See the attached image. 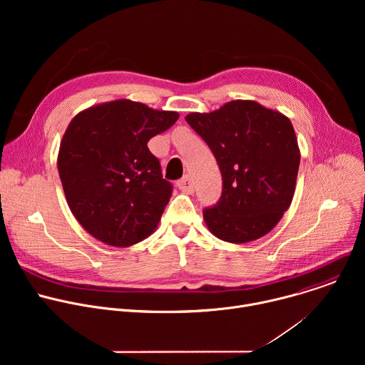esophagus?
Segmentation results:
<instances>
[{
    "mask_svg": "<svg viewBox=\"0 0 365 365\" xmlns=\"http://www.w3.org/2000/svg\"><path fill=\"white\" fill-rule=\"evenodd\" d=\"M178 187H179L182 192L189 193V195H192V193H193V190H195V187H193V182H192V179H190L189 176H185L183 179H180V180L178 182Z\"/></svg>",
    "mask_w": 365,
    "mask_h": 365,
    "instance_id": "esophagus-1",
    "label": "esophagus"
}]
</instances>
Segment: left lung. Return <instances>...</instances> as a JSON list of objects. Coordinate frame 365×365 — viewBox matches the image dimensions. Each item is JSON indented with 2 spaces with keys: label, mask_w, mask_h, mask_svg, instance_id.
Returning a JSON list of instances; mask_svg holds the SVG:
<instances>
[{
  "label": "left lung",
  "mask_w": 365,
  "mask_h": 365,
  "mask_svg": "<svg viewBox=\"0 0 365 365\" xmlns=\"http://www.w3.org/2000/svg\"><path fill=\"white\" fill-rule=\"evenodd\" d=\"M185 120L210 145L222 175L220 202L203 211L207 230L232 244L269 234L296 189L300 150L290 120L250 99Z\"/></svg>",
  "instance_id": "obj_1"
}]
</instances>
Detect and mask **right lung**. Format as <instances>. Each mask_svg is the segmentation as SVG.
<instances>
[{"label": "right lung", "mask_w": 365, "mask_h": 365, "mask_svg": "<svg viewBox=\"0 0 365 365\" xmlns=\"http://www.w3.org/2000/svg\"><path fill=\"white\" fill-rule=\"evenodd\" d=\"M178 118L176 111L115 99L81 111L69 123L58 170L73 217L93 238L130 247L158 228L172 185L147 143Z\"/></svg>", "instance_id": "obj_1"}]
</instances>
